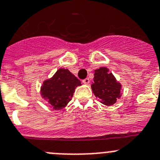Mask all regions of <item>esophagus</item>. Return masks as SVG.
Wrapping results in <instances>:
<instances>
[{"instance_id": "34e87169", "label": "esophagus", "mask_w": 160, "mask_h": 160, "mask_svg": "<svg viewBox=\"0 0 160 160\" xmlns=\"http://www.w3.org/2000/svg\"><path fill=\"white\" fill-rule=\"evenodd\" d=\"M83 83H84V84H88L89 83H90V80H89L88 78H86L84 79V80H83Z\"/></svg>"}]
</instances>
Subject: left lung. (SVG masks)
I'll use <instances>...</instances> for the list:
<instances>
[{"label": "left lung", "mask_w": 160, "mask_h": 160, "mask_svg": "<svg viewBox=\"0 0 160 160\" xmlns=\"http://www.w3.org/2000/svg\"><path fill=\"white\" fill-rule=\"evenodd\" d=\"M109 71L106 67L95 69L91 86L95 97L100 98V102L106 106L114 105L122 96V84Z\"/></svg>", "instance_id": "8db88e82"}]
</instances>
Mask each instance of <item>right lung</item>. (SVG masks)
Segmentation results:
<instances>
[{
	"instance_id": "add662e5",
	"label": "right lung",
	"mask_w": 160,
	"mask_h": 160,
	"mask_svg": "<svg viewBox=\"0 0 160 160\" xmlns=\"http://www.w3.org/2000/svg\"><path fill=\"white\" fill-rule=\"evenodd\" d=\"M81 82L68 69L59 68L51 78L43 81L41 96L54 110H62L72 100L76 88Z\"/></svg>"
}]
</instances>
